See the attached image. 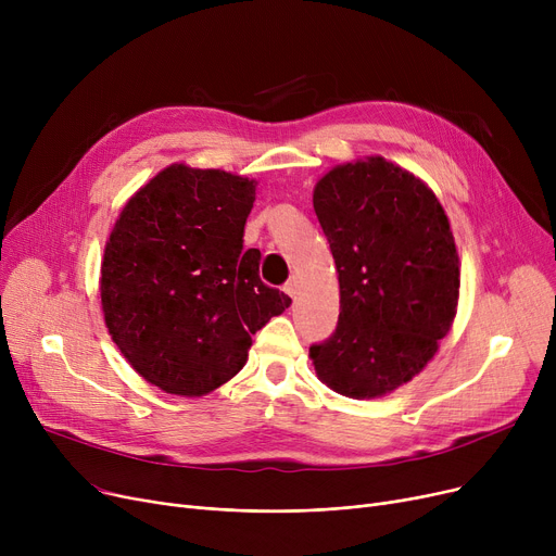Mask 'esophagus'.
<instances>
[{
    "mask_svg": "<svg viewBox=\"0 0 556 556\" xmlns=\"http://www.w3.org/2000/svg\"><path fill=\"white\" fill-rule=\"evenodd\" d=\"M283 290H286V293H288L290 298H298V290H300V281H298V277L288 279V283L283 286Z\"/></svg>",
    "mask_w": 556,
    "mask_h": 556,
    "instance_id": "1",
    "label": "esophagus"
}]
</instances>
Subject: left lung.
Wrapping results in <instances>:
<instances>
[{
	"instance_id": "8db88e82",
	"label": "left lung",
	"mask_w": 556,
	"mask_h": 556,
	"mask_svg": "<svg viewBox=\"0 0 556 556\" xmlns=\"http://www.w3.org/2000/svg\"><path fill=\"white\" fill-rule=\"evenodd\" d=\"M313 210L336 258L338 327L311 358L319 381L376 399L413 381L453 325L459 258L440 200L413 173L367 157L331 168Z\"/></svg>"
}]
</instances>
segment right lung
<instances>
[{
	"label": "right lung",
	"mask_w": 556,
	"mask_h": 556,
	"mask_svg": "<svg viewBox=\"0 0 556 556\" xmlns=\"http://www.w3.org/2000/svg\"><path fill=\"white\" fill-rule=\"evenodd\" d=\"M254 180L170 164L116 218L101 263L105 327L155 388L202 396L237 376L252 336L290 300L243 250Z\"/></svg>",
	"instance_id": "1"
}]
</instances>
